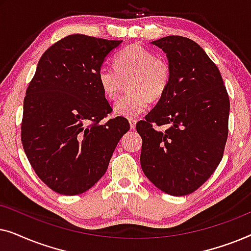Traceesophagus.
<instances>
[{
    "mask_svg": "<svg viewBox=\"0 0 251 251\" xmlns=\"http://www.w3.org/2000/svg\"><path fill=\"white\" fill-rule=\"evenodd\" d=\"M136 120H133V119H130L129 120V123H130V129H135L136 128Z\"/></svg>",
    "mask_w": 251,
    "mask_h": 251,
    "instance_id": "obj_1",
    "label": "esophagus"
}]
</instances>
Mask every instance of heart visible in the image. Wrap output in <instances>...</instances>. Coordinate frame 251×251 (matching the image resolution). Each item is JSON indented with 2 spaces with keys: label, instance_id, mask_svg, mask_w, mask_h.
<instances>
[{
  "label": "heart",
  "instance_id": "obj_1",
  "mask_svg": "<svg viewBox=\"0 0 251 251\" xmlns=\"http://www.w3.org/2000/svg\"><path fill=\"white\" fill-rule=\"evenodd\" d=\"M98 83L102 95L109 100L118 97L126 80L131 94L115 102L114 113L123 118H137L146 111L151 99L157 100L166 94L170 84L169 64L153 51L132 44L115 56L114 65H102L98 70Z\"/></svg>",
  "mask_w": 251,
  "mask_h": 251
}]
</instances>
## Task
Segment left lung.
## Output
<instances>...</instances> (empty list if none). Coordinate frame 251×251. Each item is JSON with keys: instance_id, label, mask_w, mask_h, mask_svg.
Returning a JSON list of instances; mask_svg holds the SVG:
<instances>
[{"instance_id": "8db88e82", "label": "left lung", "mask_w": 251, "mask_h": 251, "mask_svg": "<svg viewBox=\"0 0 251 251\" xmlns=\"http://www.w3.org/2000/svg\"><path fill=\"white\" fill-rule=\"evenodd\" d=\"M152 44L167 53L171 80L136 125L143 139L140 164L157 188L181 197L203 185L222 161L229 98L218 67L193 40L171 35ZM162 125L167 129L156 128Z\"/></svg>"}]
</instances>
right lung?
<instances>
[{
  "instance_id": "add662e5",
  "label": "right lung",
  "mask_w": 251,
  "mask_h": 251,
  "mask_svg": "<svg viewBox=\"0 0 251 251\" xmlns=\"http://www.w3.org/2000/svg\"><path fill=\"white\" fill-rule=\"evenodd\" d=\"M122 41L73 34L42 54L24 99L22 143L30 166L51 190L77 195L107 170L121 137L122 116L101 123L113 109L98 70Z\"/></svg>"
}]
</instances>
